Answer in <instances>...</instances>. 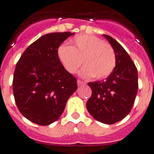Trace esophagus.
<instances>
[{
  "label": "esophagus",
  "instance_id": "1",
  "mask_svg": "<svg viewBox=\"0 0 154 154\" xmlns=\"http://www.w3.org/2000/svg\"><path fill=\"white\" fill-rule=\"evenodd\" d=\"M77 84H78V85L79 86V85H82L85 83L84 82H82V81H81V80L79 79V80H77Z\"/></svg>",
  "mask_w": 154,
  "mask_h": 154
}]
</instances>
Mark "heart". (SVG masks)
<instances>
[{
  "instance_id": "b5f03b06",
  "label": "heart",
  "mask_w": 154,
  "mask_h": 154,
  "mask_svg": "<svg viewBox=\"0 0 154 154\" xmlns=\"http://www.w3.org/2000/svg\"><path fill=\"white\" fill-rule=\"evenodd\" d=\"M72 46L62 45L58 49V58L71 74L85 65L80 75L85 78L93 76L96 79L106 78L113 72L116 65L115 51L109 44L93 35L75 37Z\"/></svg>"
}]
</instances>
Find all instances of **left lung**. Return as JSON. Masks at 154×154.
Instances as JSON below:
<instances>
[{"mask_svg":"<svg viewBox=\"0 0 154 154\" xmlns=\"http://www.w3.org/2000/svg\"><path fill=\"white\" fill-rule=\"evenodd\" d=\"M103 36L115 51L116 65L105 80L88 83L92 96L87 101L86 108L97 121L113 124L131 111L138 90V74L135 64L123 46L112 37Z\"/></svg>","mask_w":154,"mask_h":154,"instance_id":"1","label":"left lung"}]
</instances>
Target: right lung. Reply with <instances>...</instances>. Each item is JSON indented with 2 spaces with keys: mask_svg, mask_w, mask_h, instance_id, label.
<instances>
[{
  "mask_svg": "<svg viewBox=\"0 0 154 154\" xmlns=\"http://www.w3.org/2000/svg\"><path fill=\"white\" fill-rule=\"evenodd\" d=\"M71 32L45 35L30 45L16 65L13 92L19 111L32 123L47 126L63 112L77 89L75 76L65 70L58 55Z\"/></svg>",
  "mask_w": 154,
  "mask_h": 154,
  "instance_id": "right-lung-1",
  "label": "right lung"
}]
</instances>
